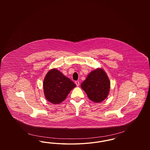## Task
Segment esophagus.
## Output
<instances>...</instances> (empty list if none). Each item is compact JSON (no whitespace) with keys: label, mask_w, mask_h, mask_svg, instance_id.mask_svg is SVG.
I'll list each match as a JSON object with an SVG mask.
<instances>
[{"label":"esophagus","mask_w":150,"mask_h":150,"mask_svg":"<svg viewBox=\"0 0 150 150\" xmlns=\"http://www.w3.org/2000/svg\"><path fill=\"white\" fill-rule=\"evenodd\" d=\"M75 84H76V86H79V85H80V83H79V81H75Z\"/></svg>","instance_id":"34e87169"}]
</instances>
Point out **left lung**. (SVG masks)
<instances>
[{
  "label": "left lung",
  "instance_id": "left-lung-1",
  "mask_svg": "<svg viewBox=\"0 0 150 150\" xmlns=\"http://www.w3.org/2000/svg\"><path fill=\"white\" fill-rule=\"evenodd\" d=\"M88 98L94 102H100L107 98L110 82L107 74L102 69L91 72L81 84Z\"/></svg>",
  "mask_w": 150,
  "mask_h": 150
}]
</instances>
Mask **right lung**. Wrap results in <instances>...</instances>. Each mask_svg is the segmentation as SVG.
Segmentation results:
<instances>
[{"label":"right lung","instance_id":"1","mask_svg":"<svg viewBox=\"0 0 150 150\" xmlns=\"http://www.w3.org/2000/svg\"><path fill=\"white\" fill-rule=\"evenodd\" d=\"M75 86L70 79L56 69L50 70L47 74L43 82L45 97L53 104L63 102Z\"/></svg>","mask_w":150,"mask_h":150}]
</instances>
